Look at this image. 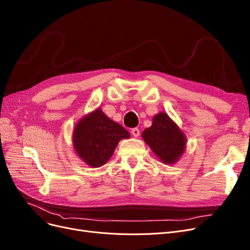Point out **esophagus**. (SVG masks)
<instances>
[{"instance_id": "esophagus-1", "label": "esophagus", "mask_w": 250, "mask_h": 250, "mask_svg": "<svg viewBox=\"0 0 250 250\" xmlns=\"http://www.w3.org/2000/svg\"><path fill=\"white\" fill-rule=\"evenodd\" d=\"M131 134H132L134 137H136V138H137V137L140 135V129H139V128H137V127H134V128H132Z\"/></svg>"}]
</instances>
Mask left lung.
Instances as JSON below:
<instances>
[{"label":"left lung","mask_w":250,"mask_h":250,"mask_svg":"<svg viewBox=\"0 0 250 250\" xmlns=\"http://www.w3.org/2000/svg\"><path fill=\"white\" fill-rule=\"evenodd\" d=\"M142 138L166 165L177 162L186 148L185 135L166 112L153 117L152 125L142 133Z\"/></svg>","instance_id":"1"}]
</instances>
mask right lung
<instances>
[{"label": "right lung", "mask_w": 250, "mask_h": 250, "mask_svg": "<svg viewBox=\"0 0 250 250\" xmlns=\"http://www.w3.org/2000/svg\"><path fill=\"white\" fill-rule=\"evenodd\" d=\"M127 138L129 133L126 129L98 108L77 124L72 142L78 156L86 165L100 167L112 156L119 141Z\"/></svg>", "instance_id": "obj_1"}]
</instances>
